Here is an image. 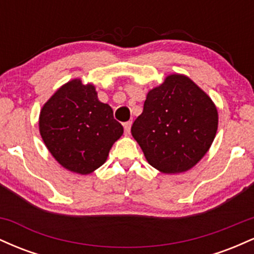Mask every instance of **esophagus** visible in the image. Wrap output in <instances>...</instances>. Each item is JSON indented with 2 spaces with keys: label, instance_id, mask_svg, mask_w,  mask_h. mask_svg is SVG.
I'll list each match as a JSON object with an SVG mask.
<instances>
[{
  "label": "esophagus",
  "instance_id": "obj_1",
  "mask_svg": "<svg viewBox=\"0 0 254 254\" xmlns=\"http://www.w3.org/2000/svg\"><path fill=\"white\" fill-rule=\"evenodd\" d=\"M131 122H127V123H124V131L127 135H129L130 133V129H131Z\"/></svg>",
  "mask_w": 254,
  "mask_h": 254
}]
</instances>
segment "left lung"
Segmentation results:
<instances>
[{"label":"left lung","instance_id":"obj_1","mask_svg":"<svg viewBox=\"0 0 254 254\" xmlns=\"http://www.w3.org/2000/svg\"><path fill=\"white\" fill-rule=\"evenodd\" d=\"M217 125V109L210 97L191 78L172 74L148 92L131 133L148 164L174 174L200 161L216 136Z\"/></svg>","mask_w":254,"mask_h":254}]
</instances>
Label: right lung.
<instances>
[{"label":"right lung","instance_id":"add662e5","mask_svg":"<svg viewBox=\"0 0 254 254\" xmlns=\"http://www.w3.org/2000/svg\"><path fill=\"white\" fill-rule=\"evenodd\" d=\"M44 143L68 171L89 174L105 164L123 127L110 105L101 103L92 83L74 78L44 104L39 116Z\"/></svg>","mask_w":254,"mask_h":254}]
</instances>
